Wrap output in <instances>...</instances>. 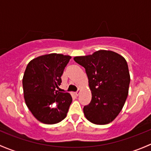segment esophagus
<instances>
[{"label": "esophagus", "mask_w": 151, "mask_h": 151, "mask_svg": "<svg viewBox=\"0 0 151 151\" xmlns=\"http://www.w3.org/2000/svg\"><path fill=\"white\" fill-rule=\"evenodd\" d=\"M79 93H80V88H78V91H76V92H75V94L76 96H78L79 94Z\"/></svg>", "instance_id": "obj_1"}]
</instances>
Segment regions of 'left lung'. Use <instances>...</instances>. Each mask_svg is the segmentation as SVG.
<instances>
[{
    "label": "left lung",
    "instance_id": "left-lung-1",
    "mask_svg": "<svg viewBox=\"0 0 151 151\" xmlns=\"http://www.w3.org/2000/svg\"><path fill=\"white\" fill-rule=\"evenodd\" d=\"M85 68L91 100L83 107L89 122L103 125L116 119L128 96L130 76L122 56L111 51L99 50L91 55L74 57Z\"/></svg>",
    "mask_w": 151,
    "mask_h": 151
}]
</instances>
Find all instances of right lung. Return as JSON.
<instances>
[{"mask_svg":"<svg viewBox=\"0 0 151 151\" xmlns=\"http://www.w3.org/2000/svg\"><path fill=\"white\" fill-rule=\"evenodd\" d=\"M70 58L60 54H46L31 60L26 68L22 80L26 105L43 124H57L66 117L72 97L57 88Z\"/></svg>","mask_w":151,"mask_h":151,"instance_id":"add662e5","label":"right lung"}]
</instances>
